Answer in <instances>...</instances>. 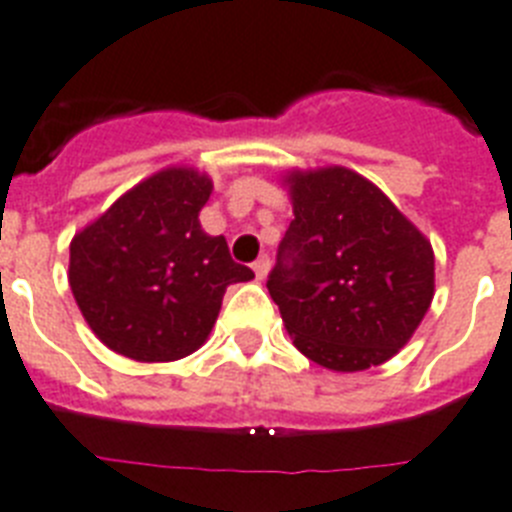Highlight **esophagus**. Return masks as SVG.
I'll list each match as a JSON object with an SVG mask.
<instances>
[{"mask_svg":"<svg viewBox=\"0 0 512 512\" xmlns=\"http://www.w3.org/2000/svg\"><path fill=\"white\" fill-rule=\"evenodd\" d=\"M252 270H255V276L260 278V281H263V278L268 276V270H270V257L268 255L257 257L255 263H252Z\"/></svg>","mask_w":512,"mask_h":512,"instance_id":"34e87169","label":"esophagus"}]
</instances>
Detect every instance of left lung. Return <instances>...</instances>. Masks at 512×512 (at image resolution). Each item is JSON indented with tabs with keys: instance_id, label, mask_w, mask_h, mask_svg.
<instances>
[{
	"instance_id": "8db88e82",
	"label": "left lung",
	"mask_w": 512,
	"mask_h": 512,
	"mask_svg": "<svg viewBox=\"0 0 512 512\" xmlns=\"http://www.w3.org/2000/svg\"><path fill=\"white\" fill-rule=\"evenodd\" d=\"M286 184L294 221L268 291L294 346L336 372L388 362L435 296L432 244L356 171H291Z\"/></svg>"
}]
</instances>
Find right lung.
Instances as JSON below:
<instances>
[{
    "instance_id": "right-lung-1",
    "label": "right lung",
    "mask_w": 512,
    "mask_h": 512,
    "mask_svg": "<svg viewBox=\"0 0 512 512\" xmlns=\"http://www.w3.org/2000/svg\"><path fill=\"white\" fill-rule=\"evenodd\" d=\"M213 182L171 166L124 192L70 244V289L90 330L135 362H176L205 343L226 286L255 278L208 236Z\"/></svg>"
}]
</instances>
